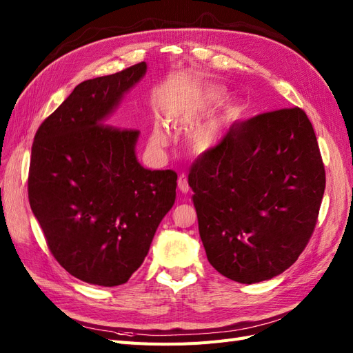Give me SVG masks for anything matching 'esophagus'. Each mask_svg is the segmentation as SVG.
<instances>
[{"instance_id": "1", "label": "esophagus", "mask_w": 353, "mask_h": 353, "mask_svg": "<svg viewBox=\"0 0 353 353\" xmlns=\"http://www.w3.org/2000/svg\"><path fill=\"white\" fill-rule=\"evenodd\" d=\"M178 188L181 190V193H188L190 185L187 183V176L184 174H179L178 176Z\"/></svg>"}]
</instances>
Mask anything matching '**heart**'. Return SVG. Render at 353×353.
I'll return each instance as SVG.
<instances>
[{"mask_svg":"<svg viewBox=\"0 0 353 353\" xmlns=\"http://www.w3.org/2000/svg\"><path fill=\"white\" fill-rule=\"evenodd\" d=\"M221 99H222V92L218 91V90L209 88V90H206V91H201L193 101L188 103V104L185 105V108L183 109V112H181V116H183V117H190L194 112H197V110H200V109L209 108V105L218 103ZM227 114H228L230 117L234 116V114H237V109L232 108V105H230L228 110H227ZM165 140H166V135H165L163 128L156 126L154 130H153V141H154L156 144H163Z\"/></svg>","mask_w":353,"mask_h":353,"instance_id":"b5f03b06","label":"heart"}]
</instances>
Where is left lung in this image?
I'll list each match as a JSON object with an SVG mask.
<instances>
[{"label":"left lung","instance_id":"1","mask_svg":"<svg viewBox=\"0 0 353 353\" xmlns=\"http://www.w3.org/2000/svg\"><path fill=\"white\" fill-rule=\"evenodd\" d=\"M188 185L209 263L253 284L284 272L315 230L325 169L301 108L234 123L190 168Z\"/></svg>","mask_w":353,"mask_h":353}]
</instances>
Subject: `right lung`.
Wrapping results in <instances>:
<instances>
[{
	"instance_id": "add662e5",
	"label": "right lung",
	"mask_w": 353,
	"mask_h": 353,
	"mask_svg": "<svg viewBox=\"0 0 353 353\" xmlns=\"http://www.w3.org/2000/svg\"><path fill=\"white\" fill-rule=\"evenodd\" d=\"M145 69L141 61L81 82L32 144L28 196L48 249L70 275L95 285L130 280L175 201L174 170L144 169L135 157L140 131L110 125Z\"/></svg>"
}]
</instances>
